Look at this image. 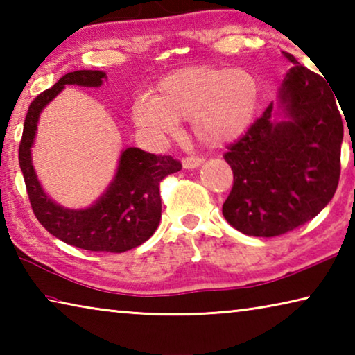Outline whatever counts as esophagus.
I'll use <instances>...</instances> for the list:
<instances>
[{
	"label": "esophagus",
	"mask_w": 355,
	"mask_h": 355,
	"mask_svg": "<svg viewBox=\"0 0 355 355\" xmlns=\"http://www.w3.org/2000/svg\"><path fill=\"white\" fill-rule=\"evenodd\" d=\"M184 169H196L203 163V158H199V156H184L182 159Z\"/></svg>",
	"instance_id": "esophagus-1"
}]
</instances>
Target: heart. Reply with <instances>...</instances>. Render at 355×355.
Masks as SVG:
<instances>
[{
    "label": "heart",
    "mask_w": 355,
    "mask_h": 355,
    "mask_svg": "<svg viewBox=\"0 0 355 355\" xmlns=\"http://www.w3.org/2000/svg\"><path fill=\"white\" fill-rule=\"evenodd\" d=\"M260 103V84L244 69L194 65L172 71L156 84V94L137 97L131 114L153 139L166 141L191 119L192 133L209 147L243 136Z\"/></svg>",
    "instance_id": "obj_1"
}]
</instances>
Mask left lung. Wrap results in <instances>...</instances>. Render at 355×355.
<instances>
[{"label":"left lung","instance_id":"obj_1","mask_svg":"<svg viewBox=\"0 0 355 355\" xmlns=\"http://www.w3.org/2000/svg\"><path fill=\"white\" fill-rule=\"evenodd\" d=\"M284 55L293 64L280 89L288 120L272 122L271 103L224 155L233 188L222 214L249 236H279L304 225L332 200L340 180L343 122L334 92Z\"/></svg>","mask_w":355,"mask_h":355}]
</instances>
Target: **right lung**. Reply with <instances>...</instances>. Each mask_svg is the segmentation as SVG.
I'll return each mask as SVG.
<instances>
[{
	"instance_id": "1",
	"label": "right lung",
	"mask_w": 355,
	"mask_h": 355,
	"mask_svg": "<svg viewBox=\"0 0 355 355\" xmlns=\"http://www.w3.org/2000/svg\"><path fill=\"white\" fill-rule=\"evenodd\" d=\"M106 78L100 70H76L64 75L51 89L37 95L28 107L19 148L20 169L35 218L53 236L91 252L122 254L153 235L161 219L159 183L182 169L169 155H153L130 147L120 156L116 177L92 207L69 209L48 197L35 175L31 147L42 110L67 86L98 87Z\"/></svg>"
}]
</instances>
